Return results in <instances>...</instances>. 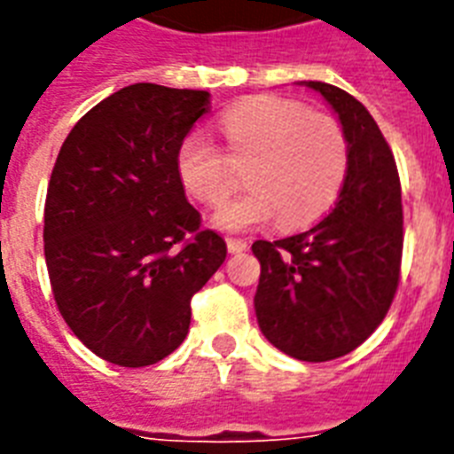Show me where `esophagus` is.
<instances>
[{
  "label": "esophagus",
  "mask_w": 454,
  "mask_h": 454,
  "mask_svg": "<svg viewBox=\"0 0 454 454\" xmlns=\"http://www.w3.org/2000/svg\"><path fill=\"white\" fill-rule=\"evenodd\" d=\"M226 245H228V252H233V254H238V252H245V249H247V240H240V238H228Z\"/></svg>",
  "instance_id": "obj_1"
}]
</instances>
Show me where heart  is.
Returning <instances> with one entry per match:
<instances>
[{"label":"heart","instance_id":"obj_1","mask_svg":"<svg viewBox=\"0 0 454 454\" xmlns=\"http://www.w3.org/2000/svg\"><path fill=\"white\" fill-rule=\"evenodd\" d=\"M221 134L226 155L202 134H188L178 145L176 174L198 202L221 205L235 188L228 162L247 164L242 184L249 191L214 216L226 231L263 226L273 216L278 228L309 226L330 209L348 174L341 122L290 98H245L221 117Z\"/></svg>","mask_w":454,"mask_h":454}]
</instances>
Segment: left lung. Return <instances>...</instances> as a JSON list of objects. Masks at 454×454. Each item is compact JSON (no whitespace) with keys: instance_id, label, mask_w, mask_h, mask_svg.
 Returning <instances> with one entry per match:
<instances>
[{"instance_id":"1","label":"left lung","mask_w":454,"mask_h":454,"mask_svg":"<svg viewBox=\"0 0 454 454\" xmlns=\"http://www.w3.org/2000/svg\"><path fill=\"white\" fill-rule=\"evenodd\" d=\"M337 113L348 174L325 219L283 240H256L254 309L263 337L306 363L341 358L387 317L401 280L403 202L394 153L344 89L306 82Z\"/></svg>"}]
</instances>
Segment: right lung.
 <instances>
[{
    "mask_svg": "<svg viewBox=\"0 0 454 454\" xmlns=\"http://www.w3.org/2000/svg\"><path fill=\"white\" fill-rule=\"evenodd\" d=\"M209 94L138 82L89 110L60 145L44 256L60 316L98 358L155 365L191 327V299L226 242L185 200L178 145Z\"/></svg>",
    "mask_w": 454,
    "mask_h": 454,
    "instance_id": "1",
    "label": "right lung"
}]
</instances>
